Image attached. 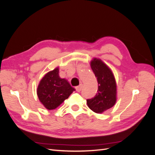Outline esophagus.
Wrapping results in <instances>:
<instances>
[{"instance_id": "1", "label": "esophagus", "mask_w": 155, "mask_h": 155, "mask_svg": "<svg viewBox=\"0 0 155 155\" xmlns=\"http://www.w3.org/2000/svg\"><path fill=\"white\" fill-rule=\"evenodd\" d=\"M82 88H83V84H80L79 86L76 87V90L77 92H80L81 91Z\"/></svg>"}]
</instances>
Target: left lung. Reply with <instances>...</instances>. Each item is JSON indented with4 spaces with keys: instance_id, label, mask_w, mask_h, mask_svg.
I'll return each mask as SVG.
<instances>
[{
    "instance_id": "8db88e82",
    "label": "left lung",
    "mask_w": 155,
    "mask_h": 155,
    "mask_svg": "<svg viewBox=\"0 0 155 155\" xmlns=\"http://www.w3.org/2000/svg\"><path fill=\"white\" fill-rule=\"evenodd\" d=\"M91 67L97 78V93L87 100V105L96 113L101 114L113 107L117 100V85L111 69L100 59L94 58Z\"/></svg>"
}]
</instances>
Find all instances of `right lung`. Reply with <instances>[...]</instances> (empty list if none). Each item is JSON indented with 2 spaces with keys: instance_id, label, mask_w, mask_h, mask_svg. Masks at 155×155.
Masks as SVG:
<instances>
[{
  "instance_id": "add662e5",
  "label": "right lung",
  "mask_w": 155,
  "mask_h": 155,
  "mask_svg": "<svg viewBox=\"0 0 155 155\" xmlns=\"http://www.w3.org/2000/svg\"><path fill=\"white\" fill-rule=\"evenodd\" d=\"M59 67L46 73L37 89L39 100L48 110L55 109L75 91L66 79L61 78Z\"/></svg>"
}]
</instances>
